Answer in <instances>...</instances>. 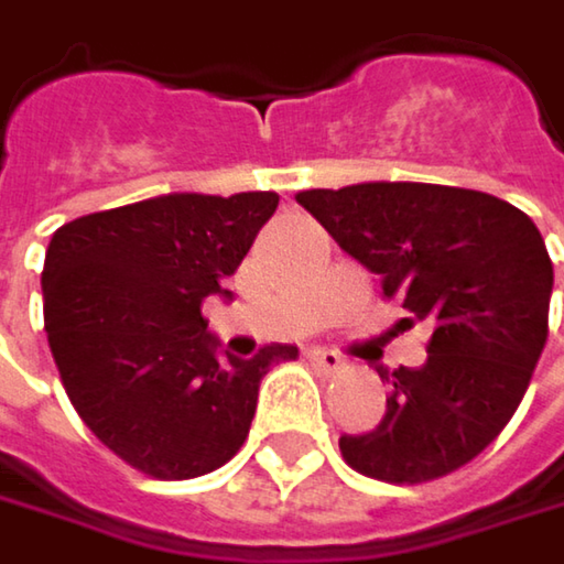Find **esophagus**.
Instances as JSON below:
<instances>
[{"label": "esophagus", "mask_w": 564, "mask_h": 564, "mask_svg": "<svg viewBox=\"0 0 564 564\" xmlns=\"http://www.w3.org/2000/svg\"><path fill=\"white\" fill-rule=\"evenodd\" d=\"M306 361L316 368V371H323V375H335L338 368H341V358L329 351V348H313L310 355H306Z\"/></svg>", "instance_id": "obj_1"}]
</instances>
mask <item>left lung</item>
<instances>
[{
  "mask_svg": "<svg viewBox=\"0 0 564 564\" xmlns=\"http://www.w3.org/2000/svg\"><path fill=\"white\" fill-rule=\"evenodd\" d=\"M296 203L341 251L381 274L406 323L433 338L420 368H397L378 430L341 435V458L368 478L423 485L468 465L517 413L549 338L552 261L517 206L438 183L303 189Z\"/></svg>",
  "mask_w": 564,
  "mask_h": 564,
  "instance_id": "left-lung-1",
  "label": "left lung"
}]
</instances>
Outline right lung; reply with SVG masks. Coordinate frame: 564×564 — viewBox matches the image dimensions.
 <instances>
[{
  "label": "right lung",
  "instance_id": "1",
  "mask_svg": "<svg viewBox=\"0 0 564 564\" xmlns=\"http://www.w3.org/2000/svg\"><path fill=\"white\" fill-rule=\"evenodd\" d=\"M278 193H167L54 231L41 290L64 390L109 452L148 478L223 468L248 438L258 387L296 345L219 358L203 300L274 216Z\"/></svg>",
  "mask_w": 564,
  "mask_h": 564
}]
</instances>
